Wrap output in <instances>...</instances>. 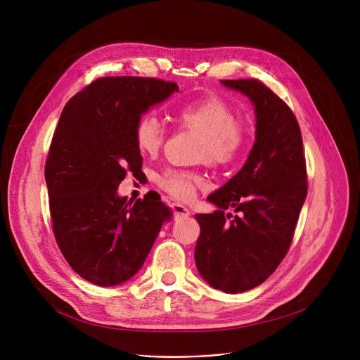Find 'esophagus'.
<instances>
[{"mask_svg":"<svg viewBox=\"0 0 360 360\" xmlns=\"http://www.w3.org/2000/svg\"><path fill=\"white\" fill-rule=\"evenodd\" d=\"M169 208H171V211H172V214H174V217H176V218H188L189 217V210H186L184 205H181V203H176V202H174V203H171L169 205Z\"/></svg>","mask_w":360,"mask_h":360,"instance_id":"esophagus-1","label":"esophagus"}]
</instances>
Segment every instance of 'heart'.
<instances>
[{
	"label": "heart",
	"instance_id": "1",
	"mask_svg": "<svg viewBox=\"0 0 360 360\" xmlns=\"http://www.w3.org/2000/svg\"><path fill=\"white\" fill-rule=\"evenodd\" d=\"M175 120L182 129L199 134L196 158L215 168L235 165L246 148L249 129L245 121L236 118L233 107L224 98L210 94L185 101L175 111ZM167 129L150 112L141 114L134 125V141L142 155L152 157L162 148ZM199 172L168 168L157 176V185L179 200L193 198L203 185Z\"/></svg>",
	"mask_w": 360,
	"mask_h": 360
}]
</instances>
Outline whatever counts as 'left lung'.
Returning <instances> with one entry per match:
<instances>
[{
    "instance_id": "8db88e82",
    "label": "left lung",
    "mask_w": 360,
    "mask_h": 360,
    "mask_svg": "<svg viewBox=\"0 0 360 360\" xmlns=\"http://www.w3.org/2000/svg\"><path fill=\"white\" fill-rule=\"evenodd\" d=\"M221 82L253 102L256 141L243 168L208 196L219 210L195 215V264L212 288L240 293L266 281L286 256L307 174L300 128L286 102L259 79ZM229 206L240 215L226 216Z\"/></svg>"
}]
</instances>
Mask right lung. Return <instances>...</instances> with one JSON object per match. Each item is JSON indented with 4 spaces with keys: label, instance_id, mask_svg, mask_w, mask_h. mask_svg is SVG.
<instances>
[{
    "label": "right lung",
    "instance_id": "1",
    "mask_svg": "<svg viewBox=\"0 0 360 360\" xmlns=\"http://www.w3.org/2000/svg\"><path fill=\"white\" fill-rule=\"evenodd\" d=\"M178 92L149 77H104L64 107L45 161L49 215L70 266L98 286L132 278L171 212L161 196L135 202L117 195L128 172L142 171L134 141L136 118Z\"/></svg>",
    "mask_w": 360,
    "mask_h": 360
}]
</instances>
